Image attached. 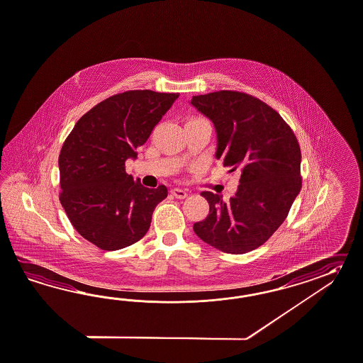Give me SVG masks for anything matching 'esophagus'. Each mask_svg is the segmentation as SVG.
<instances>
[{
	"instance_id": "obj_1",
	"label": "esophagus",
	"mask_w": 363,
	"mask_h": 363,
	"mask_svg": "<svg viewBox=\"0 0 363 363\" xmlns=\"http://www.w3.org/2000/svg\"><path fill=\"white\" fill-rule=\"evenodd\" d=\"M171 194H172V196H175L177 199H186V196H188L186 191L182 189V188H172Z\"/></svg>"
}]
</instances>
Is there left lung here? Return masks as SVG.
I'll return each instance as SVG.
<instances>
[{
	"instance_id": "8db88e82",
	"label": "left lung",
	"mask_w": 363,
	"mask_h": 363,
	"mask_svg": "<svg viewBox=\"0 0 363 363\" xmlns=\"http://www.w3.org/2000/svg\"><path fill=\"white\" fill-rule=\"evenodd\" d=\"M191 104L214 123L216 158L241 174L229 201L201 194L209 214L194 230L223 252H249L278 230L301 189L298 138L279 113L251 94L218 91L194 96Z\"/></svg>"
}]
</instances>
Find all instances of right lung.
I'll return each instance as SVG.
<instances>
[{"instance_id":"add662e5","label":"right lung","mask_w":363,"mask_h":363,"mask_svg":"<svg viewBox=\"0 0 363 363\" xmlns=\"http://www.w3.org/2000/svg\"><path fill=\"white\" fill-rule=\"evenodd\" d=\"M179 94L126 91L97 104L76 122L59 155V200L77 233L101 250H120L147 233L167 186L155 189L126 174Z\"/></svg>"}]
</instances>
